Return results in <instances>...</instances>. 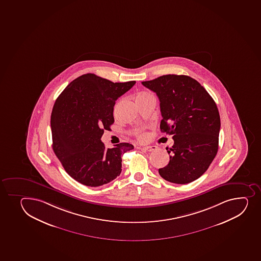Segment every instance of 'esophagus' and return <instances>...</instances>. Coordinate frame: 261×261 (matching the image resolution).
I'll use <instances>...</instances> for the list:
<instances>
[{
  "instance_id": "obj_1",
  "label": "esophagus",
  "mask_w": 261,
  "mask_h": 261,
  "mask_svg": "<svg viewBox=\"0 0 261 261\" xmlns=\"http://www.w3.org/2000/svg\"><path fill=\"white\" fill-rule=\"evenodd\" d=\"M156 146H155V145H147V146H144V147H142V150H145V151H154V150H156Z\"/></svg>"
}]
</instances>
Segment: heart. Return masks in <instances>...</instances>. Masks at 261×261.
Here are the masks:
<instances>
[{
	"label": "heart",
	"instance_id": "b5f03b06",
	"mask_svg": "<svg viewBox=\"0 0 261 261\" xmlns=\"http://www.w3.org/2000/svg\"><path fill=\"white\" fill-rule=\"evenodd\" d=\"M147 95L150 94H148V93H141V94L139 95L137 97H144V96H147ZM145 138H146V135L144 134V133H140V135H139V139H140V140H144Z\"/></svg>",
	"mask_w": 261,
	"mask_h": 261
}]
</instances>
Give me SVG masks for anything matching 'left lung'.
Returning <instances> with one entry per match:
<instances>
[{"mask_svg": "<svg viewBox=\"0 0 261 261\" xmlns=\"http://www.w3.org/2000/svg\"><path fill=\"white\" fill-rule=\"evenodd\" d=\"M142 85L160 102L161 132L173 135L166 148L168 165L159 169L164 180L187 184L200 177L218 153L220 116L213 97L194 79L167 74Z\"/></svg>", "mask_w": 261, "mask_h": 261, "instance_id": "1", "label": "left lung"}]
</instances>
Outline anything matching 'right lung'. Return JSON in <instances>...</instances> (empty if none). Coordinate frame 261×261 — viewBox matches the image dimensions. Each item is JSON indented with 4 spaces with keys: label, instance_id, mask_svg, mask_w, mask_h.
I'll use <instances>...</instances> for the list:
<instances>
[{
    "label": "right lung",
    "instance_id": "add662e5",
    "mask_svg": "<svg viewBox=\"0 0 261 261\" xmlns=\"http://www.w3.org/2000/svg\"><path fill=\"white\" fill-rule=\"evenodd\" d=\"M135 83H114L86 73L57 97L50 119L52 147L66 172L78 182L95 188L121 174V156L134 145L121 143L106 149L101 138L115 121L116 100Z\"/></svg>",
    "mask_w": 261,
    "mask_h": 261
}]
</instances>
